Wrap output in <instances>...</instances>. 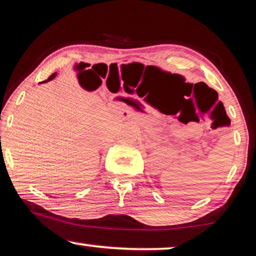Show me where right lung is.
Returning <instances> with one entry per match:
<instances>
[{
  "label": "right lung",
  "mask_w": 256,
  "mask_h": 256,
  "mask_svg": "<svg viewBox=\"0 0 256 256\" xmlns=\"http://www.w3.org/2000/svg\"><path fill=\"white\" fill-rule=\"evenodd\" d=\"M56 76V73H53L52 75H51V76H50L48 78V80H46V81H42V82H48V81H51V80H53V78H54Z\"/></svg>",
  "instance_id": "add662e5"
}]
</instances>
